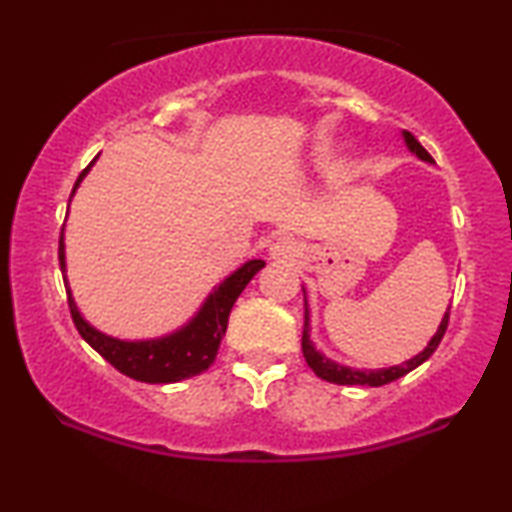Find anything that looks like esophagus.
Instances as JSON below:
<instances>
[{
    "mask_svg": "<svg viewBox=\"0 0 512 512\" xmlns=\"http://www.w3.org/2000/svg\"><path fill=\"white\" fill-rule=\"evenodd\" d=\"M298 254H300L298 244L289 240V237H286V240H279L275 247H272V258H275V261H282V263L293 261V258H298Z\"/></svg>",
    "mask_w": 512,
    "mask_h": 512,
    "instance_id": "34e87169",
    "label": "esophagus"
}]
</instances>
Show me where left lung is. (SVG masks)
Listing matches in <instances>:
<instances>
[{"instance_id": "1", "label": "left lung", "mask_w": 512, "mask_h": 512, "mask_svg": "<svg viewBox=\"0 0 512 512\" xmlns=\"http://www.w3.org/2000/svg\"><path fill=\"white\" fill-rule=\"evenodd\" d=\"M405 137V144H408V149L415 153L417 158L426 160V163H433L431 153L424 149L422 144L417 142L415 135L412 132L405 130L403 132ZM447 321H450V307H447L443 321H440L436 335H433L429 345H426L424 352H419L417 356H412L410 361H403L401 366H391V368H380V370H354V368H347V366H340V363H335L331 359H326L324 354L317 352L310 340V310H307V298H305V324H303V356L307 361V366L314 370V375L321 377V380L326 382H333V384H361V387H382V384H389L398 380V377L408 375L410 370H415L417 366H422V363L429 359V356L436 352L440 340H443V335L447 331Z\"/></svg>"}]
</instances>
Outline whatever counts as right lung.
I'll return each instance as SVG.
<instances>
[{"label":"right lung","instance_id":"1","mask_svg":"<svg viewBox=\"0 0 512 512\" xmlns=\"http://www.w3.org/2000/svg\"><path fill=\"white\" fill-rule=\"evenodd\" d=\"M90 165L79 174V179H76L74 184V191L79 188L81 179L88 174ZM58 258H60V270L65 272V244H62V237H60ZM263 265L265 261L254 258V261H247L242 268H237L233 275L223 279V282L209 293L205 305L200 307V312L195 314L184 328L165 335V338L128 342V340L109 338V335L95 331V328L81 317V312L76 310L69 284H65L67 303H69V312H72L74 326L76 331L81 333V338L86 340L88 345L102 356V359H107L118 373L128 375L137 382H149V384L181 382V380H188V377L205 373V370L212 366L216 359V352H219L223 335H226L228 317H230V310H233L235 300L240 298L244 286L254 279V275L263 268ZM62 279L67 282V277Z\"/></svg>","mask_w":512,"mask_h":512}]
</instances>
